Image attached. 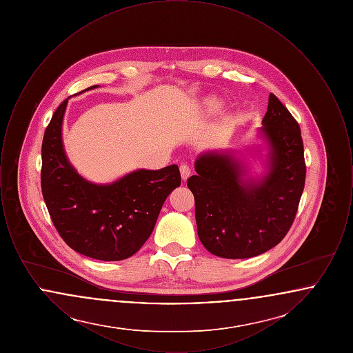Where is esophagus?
Instances as JSON below:
<instances>
[{"instance_id":"obj_1","label":"esophagus","mask_w":353,"mask_h":353,"mask_svg":"<svg viewBox=\"0 0 353 353\" xmlns=\"http://www.w3.org/2000/svg\"><path fill=\"white\" fill-rule=\"evenodd\" d=\"M180 172H181V179H183V181H186V180L189 179L190 173H192L188 164H181V165H180Z\"/></svg>"}]
</instances>
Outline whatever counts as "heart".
<instances>
[{"label":"heart","mask_w":353,"mask_h":353,"mask_svg":"<svg viewBox=\"0 0 353 353\" xmlns=\"http://www.w3.org/2000/svg\"><path fill=\"white\" fill-rule=\"evenodd\" d=\"M203 105L210 112H219L223 108V101H221L219 97L212 95V97H208L203 99Z\"/></svg>","instance_id":"1"}]
</instances>
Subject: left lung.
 <instances>
[{"label": "left lung", "mask_w": 353, "mask_h": 353, "mask_svg": "<svg viewBox=\"0 0 353 353\" xmlns=\"http://www.w3.org/2000/svg\"><path fill=\"white\" fill-rule=\"evenodd\" d=\"M256 139L258 144L243 151L202 152L194 161L197 174L188 180L199 238L221 258L245 259L268 252L285 238L296 216L305 180L302 134L274 94ZM249 154L264 160L263 174L252 176Z\"/></svg>", "instance_id": "1"}]
</instances>
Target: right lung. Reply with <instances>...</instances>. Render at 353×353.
I'll return each instance as SVG.
<instances>
[{"instance_id":"obj_1","label":"right lung","mask_w":353,"mask_h":353,"mask_svg":"<svg viewBox=\"0 0 353 353\" xmlns=\"http://www.w3.org/2000/svg\"><path fill=\"white\" fill-rule=\"evenodd\" d=\"M68 99L54 112L42 141L43 200L55 229L72 250L98 261L127 259L150 238L167 197L181 184L180 169L176 164L134 169L105 184L84 179L63 145Z\"/></svg>"}]
</instances>
